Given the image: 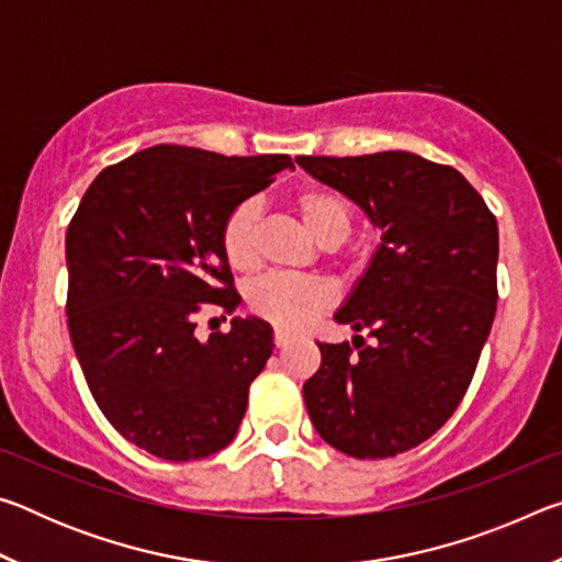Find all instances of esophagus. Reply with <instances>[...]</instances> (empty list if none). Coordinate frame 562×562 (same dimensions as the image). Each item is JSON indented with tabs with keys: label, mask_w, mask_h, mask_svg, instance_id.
I'll use <instances>...</instances> for the list:
<instances>
[{
	"label": "esophagus",
	"mask_w": 562,
	"mask_h": 562,
	"mask_svg": "<svg viewBox=\"0 0 562 562\" xmlns=\"http://www.w3.org/2000/svg\"><path fill=\"white\" fill-rule=\"evenodd\" d=\"M294 339V335H290V331H284V329H274V335H272V341H274V347H288L290 345V341Z\"/></svg>",
	"instance_id": "obj_1"
}]
</instances>
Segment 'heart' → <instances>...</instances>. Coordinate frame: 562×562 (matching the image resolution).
<instances>
[{"instance_id":"obj_1","label":"heart","mask_w":562,"mask_h":562,"mask_svg":"<svg viewBox=\"0 0 562 562\" xmlns=\"http://www.w3.org/2000/svg\"><path fill=\"white\" fill-rule=\"evenodd\" d=\"M294 211L300 213L307 231L325 247H337L351 233L349 203L329 188H302L292 198ZM258 207L240 203L233 207L223 223V252L225 260L237 272H250L258 268ZM247 302L255 315L265 317L272 325L297 329L315 319L322 310L329 307L331 290L319 278H300V274H268L258 280L247 292Z\"/></svg>"}]
</instances>
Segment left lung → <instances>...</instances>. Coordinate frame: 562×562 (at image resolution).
Segmentation results:
<instances>
[{
  "label": "left lung",
  "mask_w": 562,
  "mask_h": 562,
  "mask_svg": "<svg viewBox=\"0 0 562 562\" xmlns=\"http://www.w3.org/2000/svg\"><path fill=\"white\" fill-rule=\"evenodd\" d=\"M297 164L382 233L335 315L359 335L317 341L322 364L302 386L304 404L337 451L389 459L431 439L471 384L496 317V215L459 170L408 150Z\"/></svg>",
  "instance_id": "obj_1"
}]
</instances>
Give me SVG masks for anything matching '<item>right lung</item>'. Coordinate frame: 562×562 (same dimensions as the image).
I'll return each instance as SVG.
<instances>
[{
  "label": "right lung",
  "instance_id": "right-lung-1",
  "mask_svg": "<svg viewBox=\"0 0 562 562\" xmlns=\"http://www.w3.org/2000/svg\"><path fill=\"white\" fill-rule=\"evenodd\" d=\"M290 156L154 146L103 168L66 231V315L81 372L123 439L166 461H198L235 439L272 327L233 317L195 337L198 312H235L223 223ZM225 319V317H223Z\"/></svg>",
  "mask_w": 562,
  "mask_h": 562
}]
</instances>
